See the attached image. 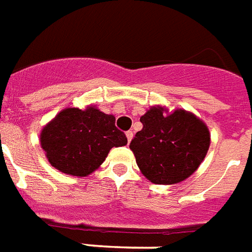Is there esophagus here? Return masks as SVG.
<instances>
[{"label":"esophagus","mask_w":252,"mask_h":252,"mask_svg":"<svg viewBox=\"0 0 252 252\" xmlns=\"http://www.w3.org/2000/svg\"><path fill=\"white\" fill-rule=\"evenodd\" d=\"M126 140H128V142H130L132 141V138H133V132H132V130H128V132L126 133Z\"/></svg>","instance_id":"1"}]
</instances>
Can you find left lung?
I'll return each instance as SVG.
<instances>
[{"mask_svg":"<svg viewBox=\"0 0 252 252\" xmlns=\"http://www.w3.org/2000/svg\"><path fill=\"white\" fill-rule=\"evenodd\" d=\"M130 142L140 171L154 184H176L197 170L211 145L207 124L189 111L153 106Z\"/></svg>","mask_w":252,"mask_h":252,"instance_id":"obj_1","label":"left lung"}]
</instances>
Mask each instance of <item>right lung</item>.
Here are the masks:
<instances>
[{
  "instance_id": "obj_1",
  "label": "right lung",
  "mask_w": 252,
  "mask_h": 252,
  "mask_svg": "<svg viewBox=\"0 0 252 252\" xmlns=\"http://www.w3.org/2000/svg\"><path fill=\"white\" fill-rule=\"evenodd\" d=\"M126 142V134L115 126L114 115L95 106L64 108L40 132V145L49 163L73 176L90 175L114 146Z\"/></svg>"
}]
</instances>
